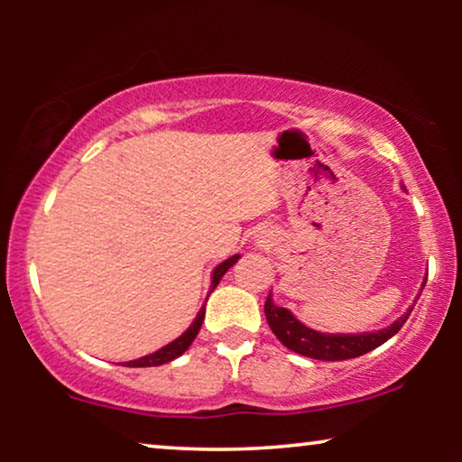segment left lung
<instances>
[{"label": "left lung", "mask_w": 462, "mask_h": 462, "mask_svg": "<svg viewBox=\"0 0 462 462\" xmlns=\"http://www.w3.org/2000/svg\"><path fill=\"white\" fill-rule=\"evenodd\" d=\"M414 307H410L400 319L383 328L378 332L365 334H321L311 328L302 326L288 309L277 307L271 300V294L264 300V315H267L269 328L280 338L282 345H286L290 351L300 353V356L311 359H324V362H338V359H351L368 353L383 343H387L391 337H395L406 324Z\"/></svg>", "instance_id": "obj_1"}]
</instances>
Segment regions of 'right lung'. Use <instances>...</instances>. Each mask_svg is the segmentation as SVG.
<instances>
[{
  "label": "right lung",
  "mask_w": 462,
  "mask_h": 462,
  "mask_svg": "<svg viewBox=\"0 0 462 462\" xmlns=\"http://www.w3.org/2000/svg\"><path fill=\"white\" fill-rule=\"evenodd\" d=\"M237 254L236 256H231V258H226L225 263H220L217 269H214V273H212V290L218 286V282H220V277H223L226 271H229L233 264L237 263ZM204 315H206V309L201 307L199 309V313H198V318H195V321L191 326H189V330L185 332V334H180L179 338L176 340H172V343L170 345H166V346H162L160 351H155V353H151V356H144V357H138V359H134V362H125V365H128V368H149V365H162V364H168V362H172V359H176L179 356H182V353H185L187 349H189V345L193 343V338L198 337V332H199V328H201V324H204Z\"/></svg>",
  "instance_id": "1"
}]
</instances>
